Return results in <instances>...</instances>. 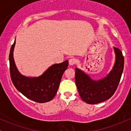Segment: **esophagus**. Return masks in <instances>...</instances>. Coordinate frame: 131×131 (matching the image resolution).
Segmentation results:
<instances>
[{
    "label": "esophagus",
    "mask_w": 131,
    "mask_h": 131,
    "mask_svg": "<svg viewBox=\"0 0 131 131\" xmlns=\"http://www.w3.org/2000/svg\"><path fill=\"white\" fill-rule=\"evenodd\" d=\"M76 63V60H75L74 58H71V59L69 60V64L71 66H73Z\"/></svg>",
    "instance_id": "obj_1"
}]
</instances>
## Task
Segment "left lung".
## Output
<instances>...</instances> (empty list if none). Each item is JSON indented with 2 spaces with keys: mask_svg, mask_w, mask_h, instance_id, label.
Listing matches in <instances>:
<instances>
[{
  "mask_svg": "<svg viewBox=\"0 0 131 131\" xmlns=\"http://www.w3.org/2000/svg\"><path fill=\"white\" fill-rule=\"evenodd\" d=\"M115 62L106 77L94 80L80 69L75 68V82L81 99L88 104H97L108 100L114 94L119 83L124 68L121 51L113 47Z\"/></svg>",
  "mask_w": 131,
  "mask_h": 131,
  "instance_id": "obj_1",
  "label": "left lung"
}]
</instances>
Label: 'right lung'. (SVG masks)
<instances>
[{
  "instance_id": "right-lung-1",
  "label": "right lung",
  "mask_w": 131,
  "mask_h": 131,
  "mask_svg": "<svg viewBox=\"0 0 131 131\" xmlns=\"http://www.w3.org/2000/svg\"><path fill=\"white\" fill-rule=\"evenodd\" d=\"M15 40L9 54L10 72L13 85L19 92L30 100L38 103L52 100L56 95L68 61L54 64L38 77H28L21 74L16 67L13 58Z\"/></svg>"
}]
</instances>
